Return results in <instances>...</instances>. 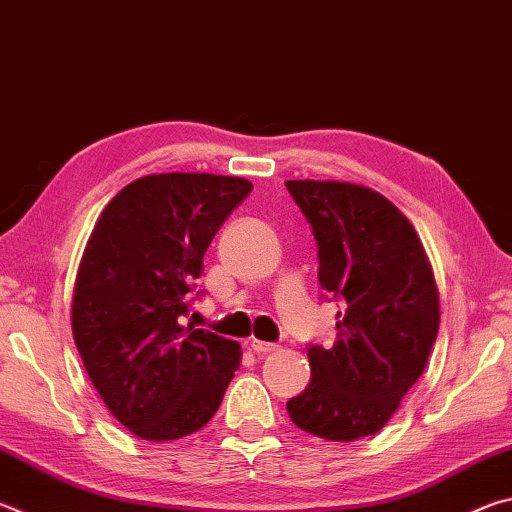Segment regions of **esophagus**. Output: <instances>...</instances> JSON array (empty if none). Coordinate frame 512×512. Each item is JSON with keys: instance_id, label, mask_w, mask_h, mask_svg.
Segmentation results:
<instances>
[{"instance_id": "esophagus-1", "label": "esophagus", "mask_w": 512, "mask_h": 512, "mask_svg": "<svg viewBox=\"0 0 512 512\" xmlns=\"http://www.w3.org/2000/svg\"><path fill=\"white\" fill-rule=\"evenodd\" d=\"M248 348L253 350L255 354H271L277 350L275 343H268V341H259V339H253L248 343Z\"/></svg>"}]
</instances>
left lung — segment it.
<instances>
[{
    "instance_id": "1",
    "label": "left lung",
    "mask_w": 512,
    "mask_h": 512,
    "mask_svg": "<svg viewBox=\"0 0 512 512\" xmlns=\"http://www.w3.org/2000/svg\"><path fill=\"white\" fill-rule=\"evenodd\" d=\"M318 244V282L345 302L329 350L309 345V386L289 418L318 438L377 433L427 366L438 287L411 221L379 192L339 180H287Z\"/></svg>"
}]
</instances>
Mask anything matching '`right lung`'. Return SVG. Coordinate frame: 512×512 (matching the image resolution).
<instances>
[{
	"mask_svg": "<svg viewBox=\"0 0 512 512\" xmlns=\"http://www.w3.org/2000/svg\"><path fill=\"white\" fill-rule=\"evenodd\" d=\"M253 183L151 173L94 225L76 273L72 332L94 388L128 431L153 443L203 429L241 361L237 341L183 327L203 255Z\"/></svg>",
	"mask_w": 512,
	"mask_h": 512,
	"instance_id": "right-lung-1",
	"label": "right lung"
}]
</instances>
